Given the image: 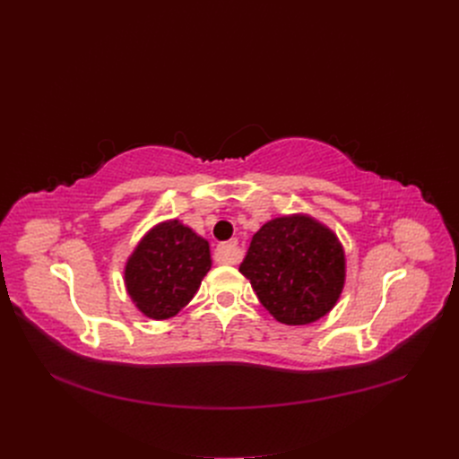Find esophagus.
Returning a JSON list of instances; mask_svg holds the SVG:
<instances>
[{
    "label": "esophagus",
    "instance_id": "34e87169",
    "mask_svg": "<svg viewBox=\"0 0 459 459\" xmlns=\"http://www.w3.org/2000/svg\"><path fill=\"white\" fill-rule=\"evenodd\" d=\"M215 255L223 264H236L239 258H242V249L238 246V239H230V242L217 246Z\"/></svg>",
    "mask_w": 459,
    "mask_h": 459
}]
</instances>
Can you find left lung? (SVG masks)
Wrapping results in <instances>:
<instances>
[{"instance_id":"1","label":"left lung","mask_w":459,"mask_h":459,"mask_svg":"<svg viewBox=\"0 0 459 459\" xmlns=\"http://www.w3.org/2000/svg\"><path fill=\"white\" fill-rule=\"evenodd\" d=\"M239 273L277 322L308 325L341 299L346 253L339 236L316 217L288 213L260 227Z\"/></svg>"}]
</instances>
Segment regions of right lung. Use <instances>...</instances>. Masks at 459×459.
<instances>
[{
	"mask_svg": "<svg viewBox=\"0 0 459 459\" xmlns=\"http://www.w3.org/2000/svg\"><path fill=\"white\" fill-rule=\"evenodd\" d=\"M212 268L208 239L178 220L144 232L125 264L126 292L143 316L169 320L197 294Z\"/></svg>",
	"mask_w": 459,
	"mask_h": 459,
	"instance_id": "right-lung-1",
	"label": "right lung"
}]
</instances>
